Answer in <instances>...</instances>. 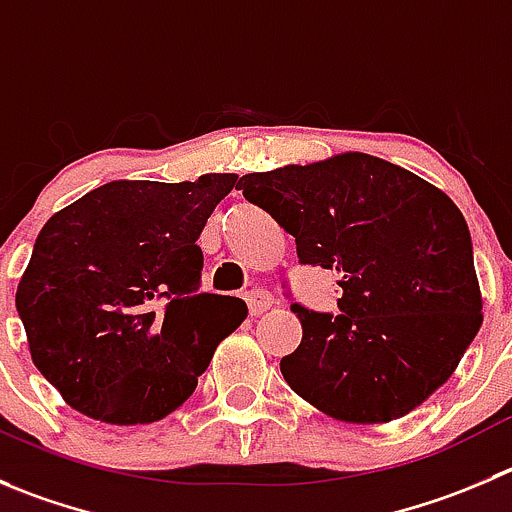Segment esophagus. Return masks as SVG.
<instances>
[{
	"instance_id": "esophagus-1",
	"label": "esophagus",
	"mask_w": 512,
	"mask_h": 512,
	"mask_svg": "<svg viewBox=\"0 0 512 512\" xmlns=\"http://www.w3.org/2000/svg\"><path fill=\"white\" fill-rule=\"evenodd\" d=\"M271 306H274V296H271L269 291L253 289L251 294H248V309H251L253 316L264 314V311L271 309Z\"/></svg>"
}]
</instances>
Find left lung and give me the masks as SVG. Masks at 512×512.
Masks as SVG:
<instances>
[{"instance_id": "8db88e82", "label": "left lung", "mask_w": 512, "mask_h": 512, "mask_svg": "<svg viewBox=\"0 0 512 512\" xmlns=\"http://www.w3.org/2000/svg\"><path fill=\"white\" fill-rule=\"evenodd\" d=\"M236 188L296 238L301 264L339 276L337 316L291 306L304 337L281 374L299 397L334 420L382 425L452 377L483 296L447 193L367 153L248 173Z\"/></svg>"}]
</instances>
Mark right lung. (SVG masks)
<instances>
[{
  "instance_id": "right-lung-1",
  "label": "right lung",
  "mask_w": 512,
  "mask_h": 512,
  "mask_svg": "<svg viewBox=\"0 0 512 512\" xmlns=\"http://www.w3.org/2000/svg\"><path fill=\"white\" fill-rule=\"evenodd\" d=\"M236 180H110L42 226L14 301L34 367L72 410L150 425L196 392L248 316L243 299L198 294L196 241Z\"/></svg>"
}]
</instances>
